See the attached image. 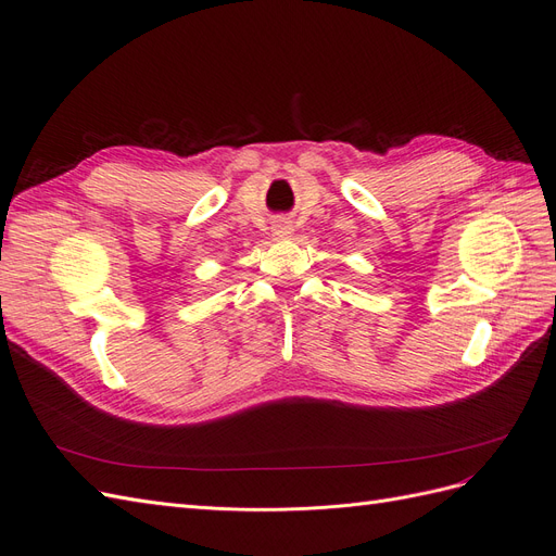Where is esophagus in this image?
I'll list each match as a JSON object with an SVG mask.
<instances>
[{
  "mask_svg": "<svg viewBox=\"0 0 556 556\" xmlns=\"http://www.w3.org/2000/svg\"><path fill=\"white\" fill-rule=\"evenodd\" d=\"M288 229H290V227H285V225H278V231H276V233H280V237H288V233H290Z\"/></svg>",
  "mask_w": 556,
  "mask_h": 556,
  "instance_id": "34e87169",
  "label": "esophagus"
}]
</instances>
